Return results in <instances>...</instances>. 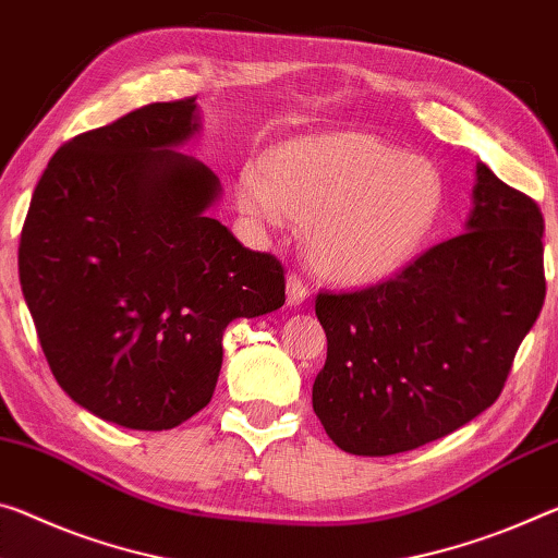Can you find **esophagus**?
<instances>
[{"label": "esophagus", "mask_w": 558, "mask_h": 558, "mask_svg": "<svg viewBox=\"0 0 558 558\" xmlns=\"http://www.w3.org/2000/svg\"><path fill=\"white\" fill-rule=\"evenodd\" d=\"M307 295H311V288H307V282L300 278L298 272H290V276H288V305L305 303Z\"/></svg>", "instance_id": "34e87169"}]
</instances>
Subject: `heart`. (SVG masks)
Returning <instances> with one entry per match:
<instances>
[{"label": "heart", "instance_id": "obj_1", "mask_svg": "<svg viewBox=\"0 0 558 558\" xmlns=\"http://www.w3.org/2000/svg\"><path fill=\"white\" fill-rule=\"evenodd\" d=\"M238 201L260 223L311 220L307 253L323 276L383 278L417 251L441 208L439 173L367 134L300 138L238 175Z\"/></svg>", "mask_w": 558, "mask_h": 558}]
</instances>
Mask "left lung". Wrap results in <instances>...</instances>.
Instances as JSON below:
<instances>
[{"instance_id": "1", "label": "left lung", "mask_w": 558, "mask_h": 558, "mask_svg": "<svg viewBox=\"0 0 558 558\" xmlns=\"http://www.w3.org/2000/svg\"><path fill=\"white\" fill-rule=\"evenodd\" d=\"M542 238L538 203L480 163L466 233L377 286L320 290L313 410L327 437L350 454H400L497 402L544 305Z\"/></svg>"}]
</instances>
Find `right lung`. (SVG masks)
<instances>
[{"instance_id":"obj_1","label":"right lung","mask_w":558,"mask_h":558,"mask_svg":"<svg viewBox=\"0 0 558 558\" xmlns=\"http://www.w3.org/2000/svg\"><path fill=\"white\" fill-rule=\"evenodd\" d=\"M196 96L141 106L51 156L20 235L44 357L76 404L129 429L179 427L214 397L223 332L286 303V268L206 216L216 173L181 146Z\"/></svg>"}]
</instances>
